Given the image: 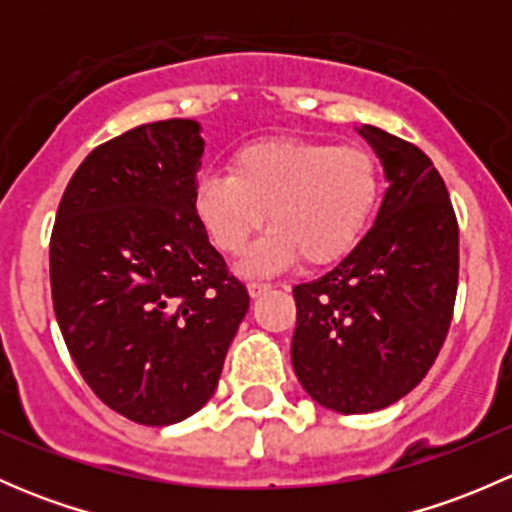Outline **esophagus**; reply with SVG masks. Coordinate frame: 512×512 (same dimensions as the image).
<instances>
[{"mask_svg": "<svg viewBox=\"0 0 512 512\" xmlns=\"http://www.w3.org/2000/svg\"><path fill=\"white\" fill-rule=\"evenodd\" d=\"M247 289H250V297H260L262 292H270L272 285H270V282L255 280V282H250V285H247Z\"/></svg>", "mask_w": 512, "mask_h": 512, "instance_id": "obj_1", "label": "esophagus"}]
</instances>
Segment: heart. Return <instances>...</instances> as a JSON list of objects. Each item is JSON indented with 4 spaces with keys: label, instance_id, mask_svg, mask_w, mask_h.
I'll return each mask as SVG.
<instances>
[{
    "label": "heart",
    "instance_id": "1",
    "mask_svg": "<svg viewBox=\"0 0 512 512\" xmlns=\"http://www.w3.org/2000/svg\"><path fill=\"white\" fill-rule=\"evenodd\" d=\"M225 173L200 175L193 210L215 250L240 257L260 227L270 235L247 270L267 272L299 257L307 267L344 260L361 242L381 198V170L364 146L270 136L237 148Z\"/></svg>",
    "mask_w": 512,
    "mask_h": 512
}]
</instances>
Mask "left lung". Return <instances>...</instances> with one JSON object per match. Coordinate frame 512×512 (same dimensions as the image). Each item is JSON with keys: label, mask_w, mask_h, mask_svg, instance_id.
I'll return each mask as SVG.
<instances>
[{"label": "left lung", "mask_w": 512, "mask_h": 512, "mask_svg": "<svg viewBox=\"0 0 512 512\" xmlns=\"http://www.w3.org/2000/svg\"><path fill=\"white\" fill-rule=\"evenodd\" d=\"M384 163L376 223L319 280L292 289V366L317 404L371 414L421 384L446 342L458 289V220L433 160L376 126Z\"/></svg>", "instance_id": "left-lung-1"}]
</instances>
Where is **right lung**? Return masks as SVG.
I'll return each mask as SVG.
<instances>
[{
    "label": "right lung",
    "instance_id": "add662e5",
    "mask_svg": "<svg viewBox=\"0 0 512 512\" xmlns=\"http://www.w3.org/2000/svg\"><path fill=\"white\" fill-rule=\"evenodd\" d=\"M203 158L190 118L96 146L61 195L51 302L76 369L116 414L168 426L215 394L250 309L193 210Z\"/></svg>",
    "mask_w": 512,
    "mask_h": 512
}]
</instances>
